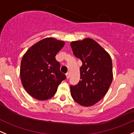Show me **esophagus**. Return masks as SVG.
Listing matches in <instances>:
<instances>
[{"label": "esophagus", "mask_w": 134, "mask_h": 134, "mask_svg": "<svg viewBox=\"0 0 134 134\" xmlns=\"http://www.w3.org/2000/svg\"><path fill=\"white\" fill-rule=\"evenodd\" d=\"M70 77V73H69V72H68V73L66 74V78L69 79Z\"/></svg>", "instance_id": "34e87169"}]
</instances>
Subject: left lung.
I'll list each match as a JSON object with an SVG mask.
<instances>
[{
  "label": "left lung",
  "instance_id": "left-lung-1",
  "mask_svg": "<svg viewBox=\"0 0 134 134\" xmlns=\"http://www.w3.org/2000/svg\"><path fill=\"white\" fill-rule=\"evenodd\" d=\"M70 45L75 57L82 62L80 80L70 86L71 95L81 106H93L106 95L113 81L111 57L91 38L72 41Z\"/></svg>",
  "mask_w": 134,
  "mask_h": 134
}]
</instances>
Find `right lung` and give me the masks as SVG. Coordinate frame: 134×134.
Segmentation results:
<instances>
[{
	"mask_svg": "<svg viewBox=\"0 0 134 134\" xmlns=\"http://www.w3.org/2000/svg\"><path fill=\"white\" fill-rule=\"evenodd\" d=\"M65 42L47 37L31 46L22 57L20 66L21 83L27 93L39 100L53 97L66 76L60 71L57 53Z\"/></svg>",
	"mask_w": 134,
	"mask_h": 134,
	"instance_id": "1",
	"label": "right lung"
}]
</instances>
